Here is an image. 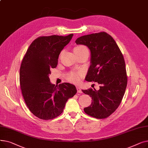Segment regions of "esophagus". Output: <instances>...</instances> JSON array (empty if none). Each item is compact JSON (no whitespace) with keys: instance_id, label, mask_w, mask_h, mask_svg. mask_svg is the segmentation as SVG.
Wrapping results in <instances>:
<instances>
[{"instance_id":"esophagus-1","label":"esophagus","mask_w":148,"mask_h":148,"mask_svg":"<svg viewBox=\"0 0 148 148\" xmlns=\"http://www.w3.org/2000/svg\"><path fill=\"white\" fill-rule=\"evenodd\" d=\"M77 92H78L79 93H82V90L79 86H77Z\"/></svg>"}]
</instances>
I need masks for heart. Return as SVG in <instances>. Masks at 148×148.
<instances>
[{
    "mask_svg": "<svg viewBox=\"0 0 148 148\" xmlns=\"http://www.w3.org/2000/svg\"><path fill=\"white\" fill-rule=\"evenodd\" d=\"M74 51L75 54L80 53H88L89 54V50L84 45H77L74 48ZM82 75V73L79 72H72L68 76V79L69 81L73 83H78Z\"/></svg>",
    "mask_w": 148,
    "mask_h": 148,
    "instance_id": "1",
    "label": "heart"
}]
</instances>
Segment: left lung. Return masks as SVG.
Here are the masks:
<instances>
[{
  "instance_id": "left-lung-1",
  "label": "left lung",
  "mask_w": 148,
  "mask_h": 148,
  "mask_svg": "<svg viewBox=\"0 0 148 148\" xmlns=\"http://www.w3.org/2000/svg\"><path fill=\"white\" fill-rule=\"evenodd\" d=\"M75 43L86 45L90 51L91 64L85 80L100 86L99 90H82L92 101L84 111L97 119L106 118L117 109L127 88L123 56L114 39L104 32L80 36Z\"/></svg>"
}]
</instances>
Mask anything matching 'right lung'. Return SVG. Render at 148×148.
Instances as JSON below:
<instances>
[{
	"instance_id": "1",
	"label": "right lung",
	"mask_w": 148,
	"mask_h": 148,
	"mask_svg": "<svg viewBox=\"0 0 148 148\" xmlns=\"http://www.w3.org/2000/svg\"><path fill=\"white\" fill-rule=\"evenodd\" d=\"M51 35L40 36L29 46L20 69L22 95L29 110L43 120L58 117L64 111L67 100L77 93L74 85L50 82V69L58 65V58L73 38Z\"/></svg>"
}]
</instances>
